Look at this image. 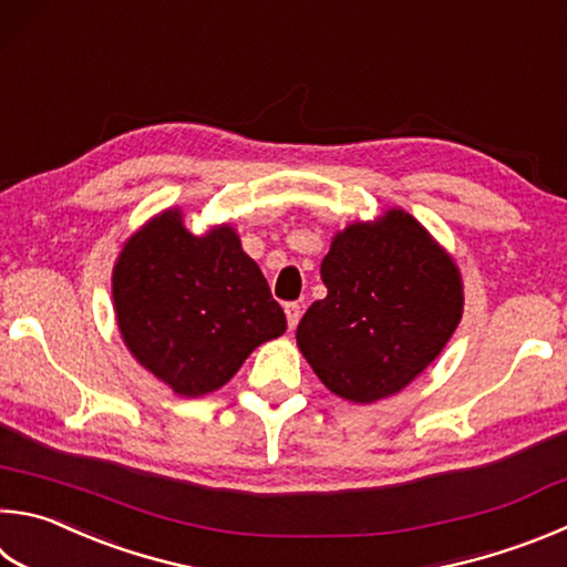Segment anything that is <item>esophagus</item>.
Instances as JSON below:
<instances>
[{"instance_id":"obj_1","label":"esophagus","mask_w":567,"mask_h":567,"mask_svg":"<svg viewBox=\"0 0 567 567\" xmlns=\"http://www.w3.org/2000/svg\"><path fill=\"white\" fill-rule=\"evenodd\" d=\"M285 315H287V324H290V329H295L297 322H300V317H302V307L297 302H287Z\"/></svg>"}]
</instances>
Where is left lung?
<instances>
[{"label": "left lung", "instance_id": "1", "mask_svg": "<svg viewBox=\"0 0 567 567\" xmlns=\"http://www.w3.org/2000/svg\"><path fill=\"white\" fill-rule=\"evenodd\" d=\"M319 272L327 297L305 312L297 347L322 384L354 404L414 382L461 322L456 262L404 210L337 233Z\"/></svg>", "mask_w": 567, "mask_h": 567}]
</instances>
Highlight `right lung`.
Masks as SVG:
<instances>
[{
	"label": "right lung",
	"mask_w": 567,
	"mask_h": 567,
	"mask_svg": "<svg viewBox=\"0 0 567 567\" xmlns=\"http://www.w3.org/2000/svg\"><path fill=\"white\" fill-rule=\"evenodd\" d=\"M113 307L128 352L181 396L228 384L255 347L287 329L260 267L230 225L185 230L166 210L131 235L113 267Z\"/></svg>",
	"instance_id": "add662e5"
}]
</instances>
